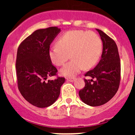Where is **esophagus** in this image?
<instances>
[{
  "instance_id": "1",
  "label": "esophagus",
  "mask_w": 135,
  "mask_h": 135,
  "mask_svg": "<svg viewBox=\"0 0 135 135\" xmlns=\"http://www.w3.org/2000/svg\"><path fill=\"white\" fill-rule=\"evenodd\" d=\"M66 80H68V81L69 82H73L74 81V80H75V78H66Z\"/></svg>"
}]
</instances>
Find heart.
<instances>
[{
  "label": "heart",
  "instance_id": "1",
  "mask_svg": "<svg viewBox=\"0 0 135 135\" xmlns=\"http://www.w3.org/2000/svg\"><path fill=\"white\" fill-rule=\"evenodd\" d=\"M57 46L51 47L49 57L56 66L72 60L60 70L62 75L74 77L82 69H89L98 62L102 55L103 43L100 37L93 32L70 30L58 38Z\"/></svg>",
  "mask_w": 135,
  "mask_h": 135
}]
</instances>
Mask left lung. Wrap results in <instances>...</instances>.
<instances>
[{"instance_id": "1", "label": "left lung", "mask_w": 135, "mask_h": 135, "mask_svg": "<svg viewBox=\"0 0 135 135\" xmlns=\"http://www.w3.org/2000/svg\"><path fill=\"white\" fill-rule=\"evenodd\" d=\"M103 42L102 58L94 69L88 71L85 86L79 94L84 103L92 107L100 106L114 97L120 81V62L115 41L102 30L97 29ZM96 79L93 81V78Z\"/></svg>"}]
</instances>
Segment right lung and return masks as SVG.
<instances>
[{
	"label": "right lung",
	"instance_id": "add662e5",
	"mask_svg": "<svg viewBox=\"0 0 135 135\" xmlns=\"http://www.w3.org/2000/svg\"><path fill=\"white\" fill-rule=\"evenodd\" d=\"M60 32L57 27L35 30L20 44L16 70L20 93L29 103L38 108L50 106L60 93L64 77L55 80L47 77L57 75L58 70L49 57L50 45Z\"/></svg>",
	"mask_w": 135,
	"mask_h": 135
}]
</instances>
